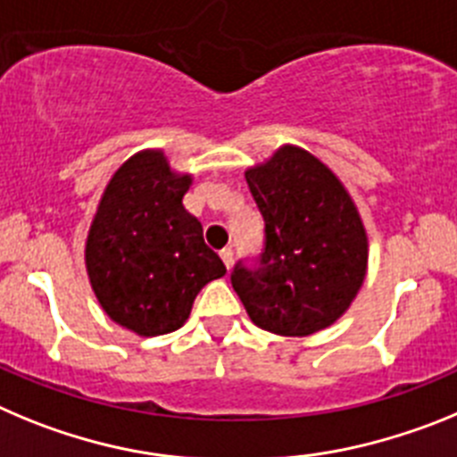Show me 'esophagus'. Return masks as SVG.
<instances>
[{
    "mask_svg": "<svg viewBox=\"0 0 457 457\" xmlns=\"http://www.w3.org/2000/svg\"><path fill=\"white\" fill-rule=\"evenodd\" d=\"M220 259H223V264L229 269V266H232V262H234L232 248H223V250H220Z\"/></svg>",
    "mask_w": 457,
    "mask_h": 457,
    "instance_id": "obj_1",
    "label": "esophagus"
}]
</instances>
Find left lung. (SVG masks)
I'll list each match as a JSON object with an SVG mask.
<instances>
[{"label": "left lung", "instance_id": "1", "mask_svg": "<svg viewBox=\"0 0 457 457\" xmlns=\"http://www.w3.org/2000/svg\"><path fill=\"white\" fill-rule=\"evenodd\" d=\"M264 219L259 257L238 259L232 287L254 326L305 337L332 326L367 273V232L339 179L319 159L285 145L245 172Z\"/></svg>", "mask_w": 457, "mask_h": 457}]
</instances>
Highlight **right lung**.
I'll use <instances>...</instances> for the list:
<instances>
[{"instance_id": "right-lung-1", "label": "right lung", "mask_w": 457, "mask_h": 457, "mask_svg": "<svg viewBox=\"0 0 457 457\" xmlns=\"http://www.w3.org/2000/svg\"><path fill=\"white\" fill-rule=\"evenodd\" d=\"M188 175H175L162 152L122 163L100 200L86 241V269L111 319L141 337L184 326L207 282L225 275L204 244L203 225L184 209Z\"/></svg>"}]
</instances>
